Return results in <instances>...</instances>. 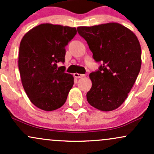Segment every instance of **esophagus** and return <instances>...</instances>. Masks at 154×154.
I'll return each instance as SVG.
<instances>
[{
    "label": "esophagus",
    "mask_w": 154,
    "mask_h": 154,
    "mask_svg": "<svg viewBox=\"0 0 154 154\" xmlns=\"http://www.w3.org/2000/svg\"><path fill=\"white\" fill-rule=\"evenodd\" d=\"M74 76L76 78H82V77H85V75H82V74H78V73H75Z\"/></svg>",
    "instance_id": "esophagus-1"
}]
</instances>
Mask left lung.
<instances>
[{"instance_id":"8db88e82","label":"left lung","mask_w":154,"mask_h":154,"mask_svg":"<svg viewBox=\"0 0 154 154\" xmlns=\"http://www.w3.org/2000/svg\"><path fill=\"white\" fill-rule=\"evenodd\" d=\"M93 58L101 64L90 74L92 88L87 100L103 111L117 109L128 98L141 67V48L136 35L118 23L79 26Z\"/></svg>"}]
</instances>
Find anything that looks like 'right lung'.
<instances>
[{
  "mask_svg": "<svg viewBox=\"0 0 154 154\" xmlns=\"http://www.w3.org/2000/svg\"><path fill=\"white\" fill-rule=\"evenodd\" d=\"M77 34L75 27L42 24L26 32L21 40L19 69L22 85L35 106L54 111L66 102L74 77L65 72L69 42Z\"/></svg>",
  "mask_w": 154,
  "mask_h": 154,
  "instance_id": "obj_1",
  "label": "right lung"
}]
</instances>
